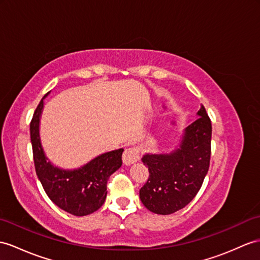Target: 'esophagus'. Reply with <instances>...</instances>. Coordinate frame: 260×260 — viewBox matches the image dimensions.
I'll return each instance as SVG.
<instances>
[{"instance_id":"esophagus-1","label":"esophagus","mask_w":260,"mask_h":260,"mask_svg":"<svg viewBox=\"0 0 260 260\" xmlns=\"http://www.w3.org/2000/svg\"><path fill=\"white\" fill-rule=\"evenodd\" d=\"M139 159H140V153H139V149L137 147H130L124 150L122 160H123V163L126 164V166L137 162Z\"/></svg>"}]
</instances>
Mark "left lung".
Wrapping results in <instances>:
<instances>
[{
  "mask_svg": "<svg viewBox=\"0 0 260 260\" xmlns=\"http://www.w3.org/2000/svg\"><path fill=\"white\" fill-rule=\"evenodd\" d=\"M184 131L180 148L168 154H145L149 179L140 200L149 211L169 215L185 207L198 194L210 168L212 123L203 106Z\"/></svg>",
  "mask_w": 260,
  "mask_h": 260,
  "instance_id": "left-lung-1",
  "label": "left lung"
}]
</instances>
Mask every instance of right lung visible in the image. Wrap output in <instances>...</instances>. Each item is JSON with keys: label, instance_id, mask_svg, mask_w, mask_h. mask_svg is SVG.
<instances>
[{"label": "right lung", "instance_id": "add662e5", "mask_svg": "<svg viewBox=\"0 0 260 260\" xmlns=\"http://www.w3.org/2000/svg\"><path fill=\"white\" fill-rule=\"evenodd\" d=\"M43 106L42 99L29 124L37 178L53 203L76 216H86L105 203L107 182L121 167L123 149L101 154L78 170L68 171L54 167L47 161L41 144L40 118Z\"/></svg>", "mask_w": 260, "mask_h": 260}]
</instances>
